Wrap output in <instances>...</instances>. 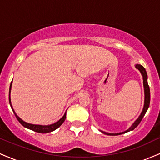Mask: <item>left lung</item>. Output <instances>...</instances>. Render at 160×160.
I'll use <instances>...</instances> for the list:
<instances>
[{"label":"left lung","mask_w":160,"mask_h":160,"mask_svg":"<svg viewBox=\"0 0 160 160\" xmlns=\"http://www.w3.org/2000/svg\"><path fill=\"white\" fill-rule=\"evenodd\" d=\"M135 67H136V68H138L139 70V71H141V74H142V76H143V80H144V87L145 97H144V108H143V111H142V112H141L140 117H139L137 119V120L135 121V122H134V123L132 124V126L131 127L128 128V130H126V132H120V133H108V132H105L102 131V132L105 134V135H121V134L128 132L132 131V130L135 129V128H136L138 126L139 123H140L141 121L142 120L143 117H144V116L145 115V113H146L147 111H148V108H149L150 102V92L149 85H148V74H147L146 70H145L144 68L141 65H135Z\"/></svg>","instance_id":"8db88e82"}]
</instances>
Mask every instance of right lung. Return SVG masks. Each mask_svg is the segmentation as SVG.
I'll use <instances>...</instances> for the list:
<instances>
[{"label": "right lung", "mask_w": 160, "mask_h": 160, "mask_svg": "<svg viewBox=\"0 0 160 160\" xmlns=\"http://www.w3.org/2000/svg\"><path fill=\"white\" fill-rule=\"evenodd\" d=\"M10 89H11V84H10V92H9V101H10V106H11V108H12V105H11V102H10ZM12 111H13L14 114H15L16 117L17 118V120H19V122L24 127L29 128V129H32L34 132H38V133H48V132H51L54 131V130H56V128H58L62 123H63L64 121L65 120V118H66V113H65V115H64L63 117H62V118L58 121V122H55L54 124L49 125V126L33 125V124H30V123H28V122H24L22 119H20L19 117L16 115V113H15V111H13V109H12Z\"/></svg>", "instance_id": "add662e5"}]
</instances>
